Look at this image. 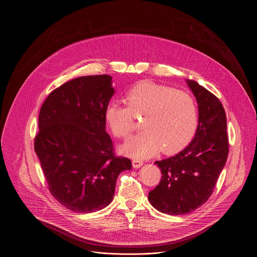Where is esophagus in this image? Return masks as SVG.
Here are the masks:
<instances>
[{
	"instance_id": "esophagus-1",
	"label": "esophagus",
	"mask_w": 257,
	"mask_h": 257,
	"mask_svg": "<svg viewBox=\"0 0 257 257\" xmlns=\"http://www.w3.org/2000/svg\"><path fill=\"white\" fill-rule=\"evenodd\" d=\"M132 165H133L134 168H140L143 165V162L141 160H138V159H133L132 160Z\"/></svg>"
}]
</instances>
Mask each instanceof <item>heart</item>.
I'll list each match as a JSON object with an SVG mask.
<instances>
[{
	"mask_svg": "<svg viewBox=\"0 0 257 257\" xmlns=\"http://www.w3.org/2000/svg\"><path fill=\"white\" fill-rule=\"evenodd\" d=\"M127 105L110 102L104 119L119 138L128 137L135 127L134 115H144L146 130L129 139L122 151L133 158H151L161 148L170 154L185 147L198 126V111L193 98L181 91L151 81L131 88L125 96Z\"/></svg>",
	"mask_w": 257,
	"mask_h": 257,
	"instance_id": "heart-1",
	"label": "heart"
}]
</instances>
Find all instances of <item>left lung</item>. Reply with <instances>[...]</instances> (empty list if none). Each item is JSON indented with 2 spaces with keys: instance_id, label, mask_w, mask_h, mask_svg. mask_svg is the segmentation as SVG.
Wrapping results in <instances>:
<instances>
[{
  "instance_id": "obj_1",
  "label": "left lung",
  "mask_w": 257,
  "mask_h": 257,
  "mask_svg": "<svg viewBox=\"0 0 257 257\" xmlns=\"http://www.w3.org/2000/svg\"><path fill=\"white\" fill-rule=\"evenodd\" d=\"M186 83L198 102L195 138L174 157L155 162L162 176L159 185L149 193L151 204L169 215L190 213L209 198L229 153L222 103L198 82L186 79Z\"/></svg>"
}]
</instances>
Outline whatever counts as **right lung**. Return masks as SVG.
Segmentation results:
<instances>
[{
    "label": "right lung",
    "mask_w": 257,
    "mask_h": 257,
    "mask_svg": "<svg viewBox=\"0 0 257 257\" xmlns=\"http://www.w3.org/2000/svg\"><path fill=\"white\" fill-rule=\"evenodd\" d=\"M115 91L109 75L81 76L54 90L39 113L34 149L53 197L69 210L91 213L113 199L116 179L130 170L115 157L104 110Z\"/></svg>",
    "instance_id": "right-lung-1"
}]
</instances>
